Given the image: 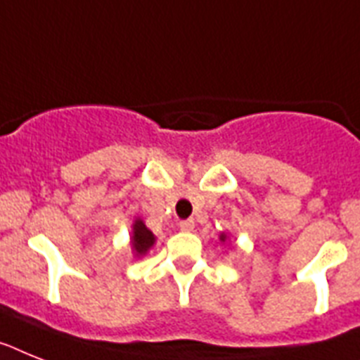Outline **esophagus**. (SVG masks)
<instances>
[{
	"instance_id": "obj_1",
	"label": "esophagus",
	"mask_w": 360,
	"mask_h": 360,
	"mask_svg": "<svg viewBox=\"0 0 360 360\" xmlns=\"http://www.w3.org/2000/svg\"><path fill=\"white\" fill-rule=\"evenodd\" d=\"M195 224L192 218H188V220H181L179 221V229L181 231H185V233H190V231H194Z\"/></svg>"
}]
</instances>
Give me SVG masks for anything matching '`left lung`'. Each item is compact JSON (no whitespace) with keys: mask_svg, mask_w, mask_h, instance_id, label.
I'll return each instance as SVG.
<instances>
[{"mask_svg":"<svg viewBox=\"0 0 360 360\" xmlns=\"http://www.w3.org/2000/svg\"><path fill=\"white\" fill-rule=\"evenodd\" d=\"M220 240H226V235H221V236H220Z\"/></svg>","mask_w":360,"mask_h":360,"instance_id":"1","label":"left lung"}]
</instances>
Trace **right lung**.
Wrapping results in <instances>:
<instances>
[{
  "label": "right lung",
  "instance_id": "obj_1",
  "mask_svg": "<svg viewBox=\"0 0 360 360\" xmlns=\"http://www.w3.org/2000/svg\"><path fill=\"white\" fill-rule=\"evenodd\" d=\"M155 236L148 227L144 226V221L136 220L133 226V248L139 255H144L146 251L153 246Z\"/></svg>",
  "mask_w": 360,
  "mask_h": 360
}]
</instances>
